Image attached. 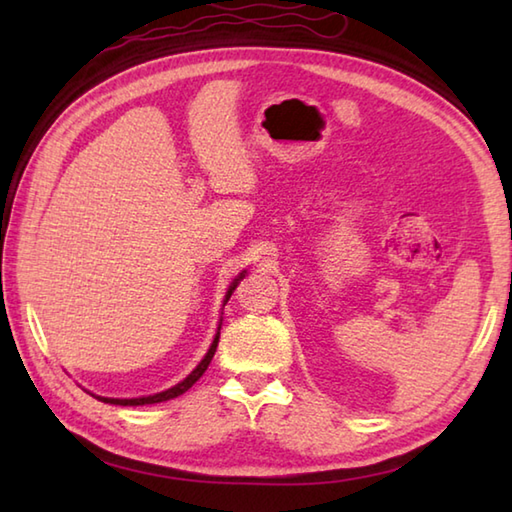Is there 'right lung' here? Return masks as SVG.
Returning a JSON list of instances; mask_svg holds the SVG:
<instances>
[{"label": "right lung", "instance_id": "obj_1", "mask_svg": "<svg viewBox=\"0 0 512 512\" xmlns=\"http://www.w3.org/2000/svg\"><path fill=\"white\" fill-rule=\"evenodd\" d=\"M244 273L246 270H242V273H239V277L233 281L231 286H228V292H226V299H224V303L231 299V295H233V290L237 288V284L239 281H242V277H244ZM217 341H220V328H217V334H215V339H213V343H211V347H209V352H206V356L202 358L200 361V365L193 369V372L184 378V380H180L178 385H173L171 389H165V391H160V394H154V396H140V398H105V396H96L99 400H103V402H110V405H123V407H138V405H156V402H165V400H171V398H178L180 394H184V391L187 389H191L195 383H198L200 380V376L206 372V367H209V363H211V358H213V354H215V350H217ZM94 396V394H92Z\"/></svg>", "mask_w": 512, "mask_h": 512}]
</instances>
